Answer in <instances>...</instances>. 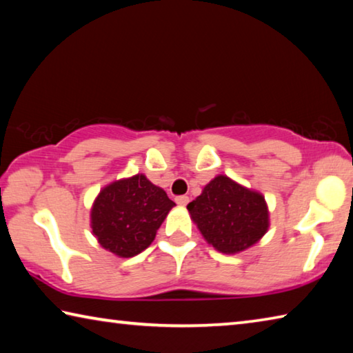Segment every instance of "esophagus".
<instances>
[{"label": "esophagus", "mask_w": 353, "mask_h": 353, "mask_svg": "<svg viewBox=\"0 0 353 353\" xmlns=\"http://www.w3.org/2000/svg\"><path fill=\"white\" fill-rule=\"evenodd\" d=\"M188 201H190L188 196H177V198H176V202H177V204L181 205V207H185V205H187V204H188Z\"/></svg>", "instance_id": "obj_1"}]
</instances>
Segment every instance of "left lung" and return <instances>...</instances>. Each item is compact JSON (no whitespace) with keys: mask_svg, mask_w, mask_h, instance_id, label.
I'll list each match as a JSON object with an SVG mask.
<instances>
[{"mask_svg":"<svg viewBox=\"0 0 353 353\" xmlns=\"http://www.w3.org/2000/svg\"><path fill=\"white\" fill-rule=\"evenodd\" d=\"M187 208L207 243L223 254L254 246L270 227L265 198L227 176L214 177Z\"/></svg>","mask_w":353,"mask_h":353,"instance_id":"8db88e82","label":"left lung"}]
</instances>
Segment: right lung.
<instances>
[{
	"instance_id": "add662e5",
	"label": "right lung",
	"mask_w": 353,
	"mask_h": 353,
	"mask_svg": "<svg viewBox=\"0 0 353 353\" xmlns=\"http://www.w3.org/2000/svg\"><path fill=\"white\" fill-rule=\"evenodd\" d=\"M176 204L145 174L121 179L99 191L92 207V230L105 250L129 259L154 241Z\"/></svg>"
}]
</instances>
